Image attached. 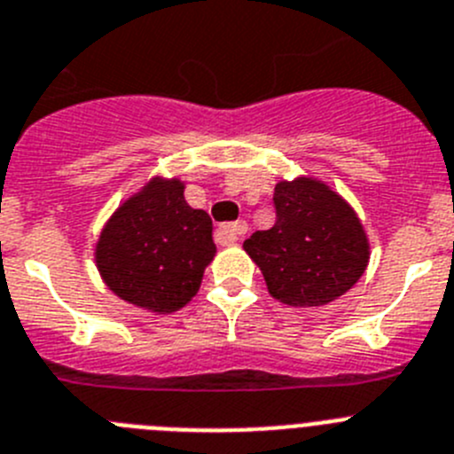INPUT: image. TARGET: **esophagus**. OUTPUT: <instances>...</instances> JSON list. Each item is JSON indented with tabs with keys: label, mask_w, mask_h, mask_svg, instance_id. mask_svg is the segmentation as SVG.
Instances as JSON below:
<instances>
[{
	"label": "esophagus",
	"mask_w": 454,
	"mask_h": 454,
	"mask_svg": "<svg viewBox=\"0 0 454 454\" xmlns=\"http://www.w3.org/2000/svg\"><path fill=\"white\" fill-rule=\"evenodd\" d=\"M247 231H248L247 222L223 223V226H219V231H217V239H219V244H226V247L228 244H237L244 235H247Z\"/></svg>",
	"instance_id": "34e87169"
}]
</instances>
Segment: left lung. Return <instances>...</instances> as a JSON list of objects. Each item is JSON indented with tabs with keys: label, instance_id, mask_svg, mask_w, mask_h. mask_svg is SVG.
I'll use <instances>...</instances> for the list:
<instances>
[{
	"label": "left lung",
	"instance_id": "8db88e82",
	"mask_svg": "<svg viewBox=\"0 0 454 454\" xmlns=\"http://www.w3.org/2000/svg\"><path fill=\"white\" fill-rule=\"evenodd\" d=\"M273 203L276 223L244 242L269 294L289 308H324L344 296L371 257L353 206L317 176L278 181Z\"/></svg>",
	"mask_w": 454,
	"mask_h": 454
}]
</instances>
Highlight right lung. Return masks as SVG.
Returning <instances> with one entry per match:
<instances>
[{
	"mask_svg": "<svg viewBox=\"0 0 454 454\" xmlns=\"http://www.w3.org/2000/svg\"><path fill=\"white\" fill-rule=\"evenodd\" d=\"M215 253L210 217L185 201V181L156 174L104 223L95 264L117 298L171 314L197 296Z\"/></svg>",
	"mask_w": 454,
	"mask_h": 454,
	"instance_id": "add662e5",
	"label": "right lung"
}]
</instances>
